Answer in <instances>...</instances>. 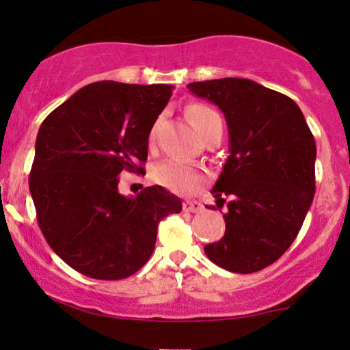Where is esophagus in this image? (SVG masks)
Here are the masks:
<instances>
[{
	"label": "esophagus",
	"instance_id": "34e87169",
	"mask_svg": "<svg viewBox=\"0 0 350 350\" xmlns=\"http://www.w3.org/2000/svg\"><path fill=\"white\" fill-rule=\"evenodd\" d=\"M184 211H189V213H200V211L205 210V205L200 202H184Z\"/></svg>",
	"mask_w": 350,
	"mask_h": 350
}]
</instances>
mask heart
<instances>
[{"label":"heart","instance_id":"1","mask_svg":"<svg viewBox=\"0 0 350 350\" xmlns=\"http://www.w3.org/2000/svg\"><path fill=\"white\" fill-rule=\"evenodd\" d=\"M187 118L190 124L203 135L213 126L215 121H218L219 116L213 109H210L205 105H190L187 108ZM158 134V122L154 124L148 134L150 144L157 140ZM153 178L163 187L172 190L178 193H192L197 189H200L203 184V172L196 165L183 160H165L154 167Z\"/></svg>","mask_w":350,"mask_h":350}]
</instances>
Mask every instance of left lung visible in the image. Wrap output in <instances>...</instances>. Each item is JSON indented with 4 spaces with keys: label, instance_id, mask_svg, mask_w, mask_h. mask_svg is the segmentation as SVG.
<instances>
[{
    "label": "left lung",
    "instance_id": "obj_1",
    "mask_svg": "<svg viewBox=\"0 0 350 350\" xmlns=\"http://www.w3.org/2000/svg\"><path fill=\"white\" fill-rule=\"evenodd\" d=\"M187 88L218 106L229 129V157L211 189L218 208L228 200L226 232L205 254L228 271H260L289 249L312 205L315 139L294 100L249 79Z\"/></svg>",
    "mask_w": 350,
    "mask_h": 350
}]
</instances>
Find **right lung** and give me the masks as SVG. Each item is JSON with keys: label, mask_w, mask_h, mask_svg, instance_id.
I'll return each mask as SVG.
<instances>
[{"label": "right lung", "mask_w": 350, "mask_h": 350, "mask_svg": "<svg viewBox=\"0 0 350 350\" xmlns=\"http://www.w3.org/2000/svg\"><path fill=\"white\" fill-rule=\"evenodd\" d=\"M172 85L114 81L81 88L40 126L29 189L48 245L95 280H124L154 250L158 224L183 202L161 185L119 193L122 171L144 172L148 134Z\"/></svg>", "instance_id": "obj_1"}]
</instances>
